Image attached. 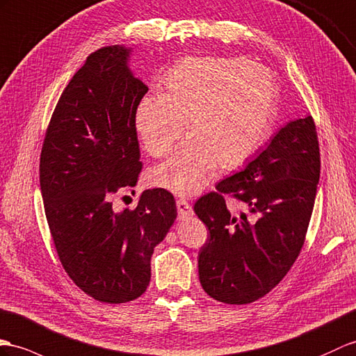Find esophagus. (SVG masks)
Wrapping results in <instances>:
<instances>
[{
	"label": "esophagus",
	"mask_w": 356,
	"mask_h": 356,
	"mask_svg": "<svg viewBox=\"0 0 356 356\" xmlns=\"http://www.w3.org/2000/svg\"><path fill=\"white\" fill-rule=\"evenodd\" d=\"M177 210H178V216L181 220H186L188 218H192L193 216V208L184 199H178L177 201Z\"/></svg>",
	"instance_id": "esophagus-1"
}]
</instances>
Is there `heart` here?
I'll use <instances>...</instances> for the list:
<instances>
[{
    "mask_svg": "<svg viewBox=\"0 0 356 356\" xmlns=\"http://www.w3.org/2000/svg\"><path fill=\"white\" fill-rule=\"evenodd\" d=\"M278 107L273 74L246 58H184L163 78V93L137 102L134 127L143 148L163 157L186 131L192 136L155 166L154 186L195 196L210 183L218 163H246L270 134Z\"/></svg>",
    "mask_w": 356,
    "mask_h": 356,
    "instance_id": "obj_1",
    "label": "heart"
}]
</instances>
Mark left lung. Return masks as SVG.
I'll return each mask as SVG.
<instances>
[{
  "label": "left lung",
  "mask_w": 356,
  "mask_h": 356,
  "mask_svg": "<svg viewBox=\"0 0 356 356\" xmlns=\"http://www.w3.org/2000/svg\"><path fill=\"white\" fill-rule=\"evenodd\" d=\"M320 178L317 131L311 116L278 129L241 172L195 204L210 238L199 252V281L213 299L243 305L284 278L303 246ZM247 208L236 213L224 199Z\"/></svg>",
  "instance_id": "obj_1"
}]
</instances>
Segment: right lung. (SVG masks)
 <instances>
[{"label":"right lung","instance_id":"1","mask_svg":"<svg viewBox=\"0 0 356 356\" xmlns=\"http://www.w3.org/2000/svg\"><path fill=\"white\" fill-rule=\"evenodd\" d=\"M131 48L92 53L66 86L40 154V192L62 266L93 299L125 303L151 281L154 248L177 219L164 188L145 190L136 210L115 211L111 197L134 187L142 170L134 127L148 86L134 76Z\"/></svg>","mask_w":356,"mask_h":356}]
</instances>
